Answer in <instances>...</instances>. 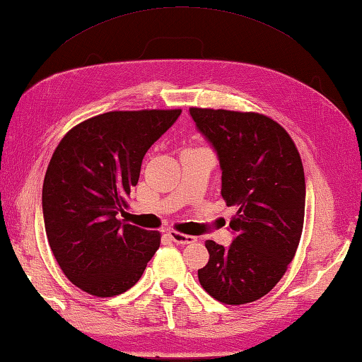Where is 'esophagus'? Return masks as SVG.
Here are the masks:
<instances>
[{
  "instance_id": "34e87169",
  "label": "esophagus",
  "mask_w": 362,
  "mask_h": 362,
  "mask_svg": "<svg viewBox=\"0 0 362 362\" xmlns=\"http://www.w3.org/2000/svg\"><path fill=\"white\" fill-rule=\"evenodd\" d=\"M168 235L177 245H189V243L197 242V238H195V237L187 235V233H181V232H177V230H170Z\"/></svg>"
}]
</instances>
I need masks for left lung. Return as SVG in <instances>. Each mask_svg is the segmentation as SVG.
<instances>
[{
  "label": "left lung",
  "instance_id": "8db88e82",
  "mask_svg": "<svg viewBox=\"0 0 362 362\" xmlns=\"http://www.w3.org/2000/svg\"><path fill=\"white\" fill-rule=\"evenodd\" d=\"M219 156L221 195L237 206L230 248L213 240L199 281L213 299L243 305L269 294L286 274L305 216V176L293 138L265 114L189 107Z\"/></svg>",
  "mask_w": 362,
  "mask_h": 362
}]
</instances>
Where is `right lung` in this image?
I'll return each instance as SVG.
<instances>
[{
	"instance_id": "add662e5",
	"label": "right lung",
	"mask_w": 362,
	"mask_h": 362,
	"mask_svg": "<svg viewBox=\"0 0 362 362\" xmlns=\"http://www.w3.org/2000/svg\"><path fill=\"white\" fill-rule=\"evenodd\" d=\"M181 110L110 111L74 125L57 146L42 185L50 250L65 276L87 294L112 297L139 278L160 233L122 224L143 157Z\"/></svg>"
}]
</instances>
